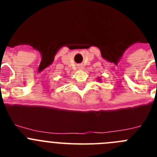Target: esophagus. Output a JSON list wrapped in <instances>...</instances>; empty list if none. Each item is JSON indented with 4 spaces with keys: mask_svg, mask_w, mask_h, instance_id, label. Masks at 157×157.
<instances>
[{
    "mask_svg": "<svg viewBox=\"0 0 157 157\" xmlns=\"http://www.w3.org/2000/svg\"><path fill=\"white\" fill-rule=\"evenodd\" d=\"M78 68L81 69L82 68V65H78Z\"/></svg>",
    "mask_w": 157,
    "mask_h": 157,
    "instance_id": "obj_1",
    "label": "esophagus"
}]
</instances>
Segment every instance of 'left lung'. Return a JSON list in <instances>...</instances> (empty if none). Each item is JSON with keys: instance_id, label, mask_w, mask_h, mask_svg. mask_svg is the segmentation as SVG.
Returning a JSON list of instances; mask_svg holds the SVG:
<instances>
[{"instance_id": "8db88e82", "label": "left lung", "mask_w": 157, "mask_h": 157, "mask_svg": "<svg viewBox=\"0 0 157 157\" xmlns=\"http://www.w3.org/2000/svg\"><path fill=\"white\" fill-rule=\"evenodd\" d=\"M98 81H99V82H101V78H98Z\"/></svg>"}]
</instances>
